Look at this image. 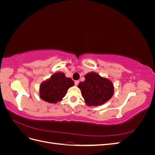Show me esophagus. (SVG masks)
Listing matches in <instances>:
<instances>
[{"instance_id":"esophagus-1","label":"esophagus","mask_w":155,"mask_h":155,"mask_svg":"<svg viewBox=\"0 0 155 155\" xmlns=\"http://www.w3.org/2000/svg\"><path fill=\"white\" fill-rule=\"evenodd\" d=\"M79 81L78 80H76V81H74V83H75V85H78V84H79Z\"/></svg>"}]
</instances>
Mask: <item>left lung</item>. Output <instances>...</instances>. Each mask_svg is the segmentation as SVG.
Here are the masks:
<instances>
[{
    "instance_id": "left-lung-1",
    "label": "left lung",
    "mask_w": 155,
    "mask_h": 155,
    "mask_svg": "<svg viewBox=\"0 0 155 155\" xmlns=\"http://www.w3.org/2000/svg\"><path fill=\"white\" fill-rule=\"evenodd\" d=\"M85 80L79 83L82 96L88 106H97L107 102L114 94L112 83L95 72L85 75Z\"/></svg>"
}]
</instances>
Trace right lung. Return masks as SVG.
<instances>
[{
  "instance_id": "right-lung-1",
  "label": "right lung",
  "mask_w": 155,
  "mask_h": 155,
  "mask_svg": "<svg viewBox=\"0 0 155 155\" xmlns=\"http://www.w3.org/2000/svg\"><path fill=\"white\" fill-rule=\"evenodd\" d=\"M71 78H67L64 73L58 72L52 75L40 86V97L44 101L55 104L66 95L68 89L74 86Z\"/></svg>"
}]
</instances>
